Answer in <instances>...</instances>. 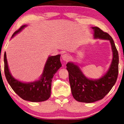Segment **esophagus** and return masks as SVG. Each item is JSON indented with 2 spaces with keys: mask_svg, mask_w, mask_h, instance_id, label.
Returning <instances> with one entry per match:
<instances>
[{
  "mask_svg": "<svg viewBox=\"0 0 124 124\" xmlns=\"http://www.w3.org/2000/svg\"><path fill=\"white\" fill-rule=\"evenodd\" d=\"M62 59L64 61H65V62H68V60L70 59V56L68 55V54H64V55L62 56Z\"/></svg>",
  "mask_w": 124,
  "mask_h": 124,
  "instance_id": "obj_1",
  "label": "esophagus"
}]
</instances>
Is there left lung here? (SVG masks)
Here are the masks:
<instances>
[{
  "instance_id": "obj_1",
  "label": "left lung",
  "mask_w": 124,
  "mask_h": 124,
  "mask_svg": "<svg viewBox=\"0 0 124 124\" xmlns=\"http://www.w3.org/2000/svg\"><path fill=\"white\" fill-rule=\"evenodd\" d=\"M94 38L109 40L113 52V58L108 70L98 79H90L83 74L79 67L73 62H68L72 95L79 102L93 103L102 99L112 89L116 82L118 73V54L113 39L107 33L98 27H93Z\"/></svg>"
}]
</instances>
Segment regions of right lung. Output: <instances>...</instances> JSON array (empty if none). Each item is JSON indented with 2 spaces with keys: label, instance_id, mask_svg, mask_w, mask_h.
Instances as JSON below:
<instances>
[{
  "label": "right lung",
  "instance_id": "right-lung-1",
  "mask_svg": "<svg viewBox=\"0 0 124 124\" xmlns=\"http://www.w3.org/2000/svg\"><path fill=\"white\" fill-rule=\"evenodd\" d=\"M26 25H23L13 34L12 38L23 29ZM60 55L51 56L47 59L40 78L34 82L23 83L17 80L11 75L8 68L6 52L4 55V73L8 84L13 90L22 99L32 102L45 101L51 96V82L54 74L62 67Z\"/></svg>",
  "mask_w": 124,
  "mask_h": 124
}]
</instances>
